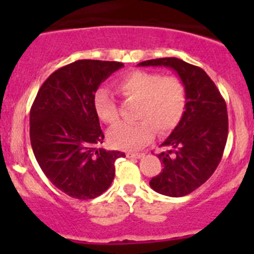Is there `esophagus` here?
Here are the masks:
<instances>
[{
    "label": "esophagus",
    "instance_id": "obj_1",
    "mask_svg": "<svg viewBox=\"0 0 254 254\" xmlns=\"http://www.w3.org/2000/svg\"><path fill=\"white\" fill-rule=\"evenodd\" d=\"M145 156V153H127V157L129 158H141Z\"/></svg>",
    "mask_w": 254,
    "mask_h": 254
}]
</instances>
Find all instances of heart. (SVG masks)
Returning a JSON list of instances; mask_svg holds the SVG:
<instances>
[{
	"instance_id": "b5f03b06",
	"label": "heart",
	"mask_w": 254,
	"mask_h": 254,
	"mask_svg": "<svg viewBox=\"0 0 254 254\" xmlns=\"http://www.w3.org/2000/svg\"><path fill=\"white\" fill-rule=\"evenodd\" d=\"M117 89L129 101L137 102L135 124L115 125L108 131V141L115 148L135 150L158 134L172 131L181 123L187 108L184 83L175 76H162L148 71H132L117 82ZM97 117L106 124L119 118L114 99L106 89H98L93 97Z\"/></svg>"
}]
</instances>
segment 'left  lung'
<instances>
[{
    "label": "left lung",
    "instance_id": "1",
    "mask_svg": "<svg viewBox=\"0 0 254 254\" xmlns=\"http://www.w3.org/2000/svg\"><path fill=\"white\" fill-rule=\"evenodd\" d=\"M137 66L172 68L184 83L187 108L181 123L161 146L163 170L150 187L167 196H184L204 184L221 161L229 131L224 98L203 68L177 58L146 60Z\"/></svg>",
    "mask_w": 254,
    "mask_h": 254
}]
</instances>
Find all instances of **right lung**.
<instances>
[{"instance_id":"obj_1","label":"right lung","mask_w":254,"mask_h":254,"mask_svg":"<svg viewBox=\"0 0 254 254\" xmlns=\"http://www.w3.org/2000/svg\"><path fill=\"white\" fill-rule=\"evenodd\" d=\"M124 64L77 60L42 84L30 109V143L49 181L67 195L97 198L111 187L120 151L101 147L104 134L93 107L102 82Z\"/></svg>"}]
</instances>
